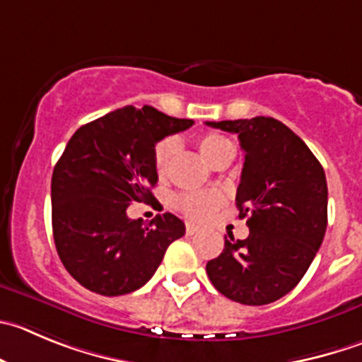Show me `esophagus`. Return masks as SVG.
I'll list each match as a JSON object with an SVG mask.
<instances>
[{"mask_svg":"<svg viewBox=\"0 0 362 362\" xmlns=\"http://www.w3.org/2000/svg\"><path fill=\"white\" fill-rule=\"evenodd\" d=\"M199 230H201V227L195 226V223L192 222L187 223V235H195V233H199Z\"/></svg>","mask_w":362,"mask_h":362,"instance_id":"1","label":"esophagus"}]
</instances>
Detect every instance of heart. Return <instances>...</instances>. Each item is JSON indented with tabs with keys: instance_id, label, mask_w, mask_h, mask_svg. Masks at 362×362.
<instances>
[{
	"instance_id": "1",
	"label": "heart",
	"mask_w": 362,
	"mask_h": 362,
	"mask_svg": "<svg viewBox=\"0 0 362 362\" xmlns=\"http://www.w3.org/2000/svg\"><path fill=\"white\" fill-rule=\"evenodd\" d=\"M197 147L202 156H204V160L215 165L220 156H223L227 151L233 149V144L226 136L218 135V133H206V135H201L197 139ZM175 149H177V142L170 136L160 140L154 146L153 163L156 175L160 179L167 177ZM220 204H222V195L218 192H185V194L175 197L177 209H181L192 220L208 218Z\"/></svg>"
}]
</instances>
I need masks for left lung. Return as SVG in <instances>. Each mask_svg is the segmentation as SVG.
<instances>
[{
    "label": "left lung",
    "mask_w": 362,
    "mask_h": 362,
    "mask_svg": "<svg viewBox=\"0 0 362 362\" xmlns=\"http://www.w3.org/2000/svg\"><path fill=\"white\" fill-rule=\"evenodd\" d=\"M236 133L245 153L236 190L245 240L230 238L206 272L230 300L263 305L297 286L327 229L325 172L304 140L272 117L206 122Z\"/></svg>",
    "instance_id": "obj_1"
}]
</instances>
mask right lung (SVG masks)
I'll return each instance as SVG.
<instances>
[{
  "label": "right lung",
  "mask_w": 362,
  "mask_h": 362,
  "mask_svg": "<svg viewBox=\"0 0 362 362\" xmlns=\"http://www.w3.org/2000/svg\"><path fill=\"white\" fill-rule=\"evenodd\" d=\"M192 124L153 106H124L71 136L51 177V218L58 256L81 286L105 297L132 293L185 235L172 213L144 226L142 218H127L126 209L154 199V146Z\"/></svg>",
  "instance_id": "add662e5"
}]
</instances>
